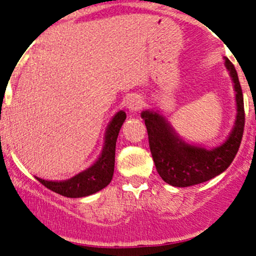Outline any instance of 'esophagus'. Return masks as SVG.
<instances>
[{
  "instance_id": "34e87169",
  "label": "esophagus",
  "mask_w": 256,
  "mask_h": 256,
  "mask_svg": "<svg viewBox=\"0 0 256 256\" xmlns=\"http://www.w3.org/2000/svg\"><path fill=\"white\" fill-rule=\"evenodd\" d=\"M126 106L130 112H138L142 106V99H141L138 95H131L128 98V102H126Z\"/></svg>"
}]
</instances>
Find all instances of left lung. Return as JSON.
I'll return each mask as SVG.
<instances>
[{
	"label": "left lung",
	"instance_id": "8db88e82",
	"mask_svg": "<svg viewBox=\"0 0 256 256\" xmlns=\"http://www.w3.org/2000/svg\"><path fill=\"white\" fill-rule=\"evenodd\" d=\"M226 66L234 82L238 112L230 135L220 146L208 150L186 144L158 112L150 110L141 112L147 128L154 166L162 180L168 184L190 187L207 182L226 171L238 154L245 124L244 99L238 73L228 58H226Z\"/></svg>",
	"mask_w": 256,
	"mask_h": 256
}]
</instances>
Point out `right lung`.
Instances as JSON below:
<instances>
[{
	"instance_id": "obj_1",
	"label": "right lung",
	"mask_w": 256,
	"mask_h": 256,
	"mask_svg": "<svg viewBox=\"0 0 256 256\" xmlns=\"http://www.w3.org/2000/svg\"><path fill=\"white\" fill-rule=\"evenodd\" d=\"M125 118V112L120 110L118 112H116V115L114 116L112 120L108 125L102 154L99 156L98 161L89 168L80 172L76 176L72 177L70 180H59V182L46 180L38 177L36 178L43 186H46L48 190L64 196V197L80 198L99 192L100 190L106 187L112 180L114 166H115L116 140H118V131H120Z\"/></svg>"
}]
</instances>
